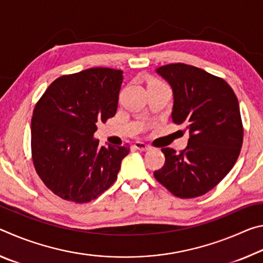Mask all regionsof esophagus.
Wrapping results in <instances>:
<instances>
[{"instance_id": "obj_1", "label": "esophagus", "mask_w": 263, "mask_h": 263, "mask_svg": "<svg viewBox=\"0 0 263 263\" xmlns=\"http://www.w3.org/2000/svg\"><path fill=\"white\" fill-rule=\"evenodd\" d=\"M135 148L139 149V151H148L151 149V146L148 144H146V142H142V141H136L135 142Z\"/></svg>"}]
</instances>
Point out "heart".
<instances>
[{"label": "heart", "mask_w": 263, "mask_h": 263, "mask_svg": "<svg viewBox=\"0 0 263 263\" xmlns=\"http://www.w3.org/2000/svg\"><path fill=\"white\" fill-rule=\"evenodd\" d=\"M151 83H162V82L159 81V80H152V81L149 82V84H151Z\"/></svg>", "instance_id": "b5f03b06"}]
</instances>
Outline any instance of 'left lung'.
Listing matches in <instances>:
<instances>
[{
    "mask_svg": "<svg viewBox=\"0 0 263 263\" xmlns=\"http://www.w3.org/2000/svg\"><path fill=\"white\" fill-rule=\"evenodd\" d=\"M174 92L173 123L188 128L184 149L161 148L166 161L154 177L180 198L199 197L234 166L243 140L239 102L224 79L186 64L159 67Z\"/></svg>",
    "mask_w": 263,
    "mask_h": 263,
    "instance_id": "8db88e82",
    "label": "left lung"
}]
</instances>
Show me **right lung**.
Returning a JSON list of instances; mask_svg holds the SVG:
<instances>
[{"instance_id":"right-lung-1","label":"right lung","mask_w":263,"mask_h":263,"mask_svg":"<svg viewBox=\"0 0 263 263\" xmlns=\"http://www.w3.org/2000/svg\"><path fill=\"white\" fill-rule=\"evenodd\" d=\"M123 72L89 68L54 80L33 109L31 155L35 172L53 194L88 203L117 180L130 146H100L97 123L116 115Z\"/></svg>"}]
</instances>
